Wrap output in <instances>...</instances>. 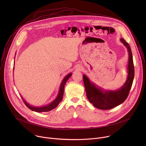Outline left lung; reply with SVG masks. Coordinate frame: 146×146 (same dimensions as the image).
<instances>
[{
    "mask_svg": "<svg viewBox=\"0 0 146 146\" xmlns=\"http://www.w3.org/2000/svg\"><path fill=\"white\" fill-rule=\"evenodd\" d=\"M120 41L127 48L129 55L127 78L121 88L116 90H104L96 86L86 75H83V81L87 98L95 108L99 109L109 110L121 105L127 98L132 87L135 71L131 49L128 43L123 38H121Z\"/></svg>",
    "mask_w": 146,
    "mask_h": 146,
    "instance_id": "obj_1",
    "label": "left lung"
}]
</instances>
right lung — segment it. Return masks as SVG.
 Returning a JSON list of instances; mask_svg holds the SVG:
<instances>
[{
  "label": "right lung",
  "mask_w": 146,
  "mask_h": 146,
  "mask_svg": "<svg viewBox=\"0 0 146 146\" xmlns=\"http://www.w3.org/2000/svg\"><path fill=\"white\" fill-rule=\"evenodd\" d=\"M16 54V53H15ZM14 69V68H13V69ZM72 73H70L68 74H67L65 78L62 80L60 87H59V92L58 94L56 96V98L52 101L50 103H49L48 105H46V106H33L32 105H30L28 103H27L26 102L25 100H24V99L23 98V96H21V98L23 99L24 103L25 104V105L31 110L37 112V113H41V112H47L49 111L52 110V109H55V108H56L59 104L60 103V102L62 101V98H63V95H64V87H65V85L66 84V82H67V81L68 80V79L71 77Z\"/></svg>",
  "instance_id": "obj_1"
}]
</instances>
